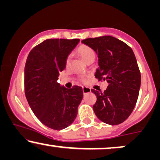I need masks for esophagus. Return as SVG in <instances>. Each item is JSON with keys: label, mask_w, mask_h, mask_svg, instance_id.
Returning <instances> with one entry per match:
<instances>
[{"label": "esophagus", "mask_w": 160, "mask_h": 160, "mask_svg": "<svg viewBox=\"0 0 160 160\" xmlns=\"http://www.w3.org/2000/svg\"><path fill=\"white\" fill-rule=\"evenodd\" d=\"M82 91H83L84 94H86V93L91 92V88L88 87H82Z\"/></svg>", "instance_id": "obj_1"}]
</instances>
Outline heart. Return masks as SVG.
I'll list each match as a JSON object with an SVG mask.
<instances>
[{"instance_id":"obj_1","label":"heart","mask_w":160,"mask_h":160,"mask_svg":"<svg viewBox=\"0 0 160 160\" xmlns=\"http://www.w3.org/2000/svg\"><path fill=\"white\" fill-rule=\"evenodd\" d=\"M77 52L79 55L81 56V58L83 59V60L86 61V62H88L89 61L91 60H94L95 58V52L92 48H91L88 45H86V44H82L80 45L77 50ZM70 63V56L68 57L67 58V61H66V64L67 66H69ZM79 80L82 82L86 81V78L85 77H80L79 78Z\"/></svg>"}]
</instances>
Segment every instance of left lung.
Returning a JSON list of instances; mask_svg holds the SVG:
<instances>
[{
    "label": "left lung",
    "mask_w": 160,
    "mask_h": 160,
    "mask_svg": "<svg viewBox=\"0 0 160 160\" xmlns=\"http://www.w3.org/2000/svg\"><path fill=\"white\" fill-rule=\"evenodd\" d=\"M98 55L95 78L109 85L104 92L91 89L97 96L93 106L102 122L117 125L130 116L137 102L140 87V72L130 47L110 36L89 38L82 41Z\"/></svg>",
    "instance_id": "1"
}]
</instances>
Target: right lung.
I'll list each match as a JSON object with an SVG mask.
<instances>
[{
  "instance_id": "obj_1",
  "label": "right lung",
  "mask_w": 160,
  "mask_h": 160,
  "mask_svg": "<svg viewBox=\"0 0 160 160\" xmlns=\"http://www.w3.org/2000/svg\"><path fill=\"white\" fill-rule=\"evenodd\" d=\"M80 39H50L32 49L25 66V93L32 111L49 128L69 127L78 115L83 92L81 87H61L59 72Z\"/></svg>"
}]
</instances>
